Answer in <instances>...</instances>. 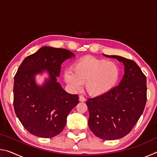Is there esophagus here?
<instances>
[{
	"label": "esophagus",
	"instance_id": "34e87169",
	"mask_svg": "<svg viewBox=\"0 0 157 157\" xmlns=\"http://www.w3.org/2000/svg\"><path fill=\"white\" fill-rule=\"evenodd\" d=\"M79 100L80 101V102H85V101H86V99H85V98L84 96H82V95H79Z\"/></svg>",
	"mask_w": 157,
	"mask_h": 157
}]
</instances>
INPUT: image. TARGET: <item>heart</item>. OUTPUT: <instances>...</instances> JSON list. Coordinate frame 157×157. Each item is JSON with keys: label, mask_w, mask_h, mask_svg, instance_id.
Segmentation results:
<instances>
[{"label": "heart", "mask_w": 157, "mask_h": 157, "mask_svg": "<svg viewBox=\"0 0 157 157\" xmlns=\"http://www.w3.org/2000/svg\"><path fill=\"white\" fill-rule=\"evenodd\" d=\"M120 75V67L115 62L85 57L74 63L72 71H66L63 78L73 90H79L85 83L88 94L96 97L113 89Z\"/></svg>", "instance_id": "1"}]
</instances>
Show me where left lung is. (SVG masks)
I'll return each instance as SVG.
<instances>
[{
	"instance_id": "1",
	"label": "left lung",
	"mask_w": 157,
	"mask_h": 157,
	"mask_svg": "<svg viewBox=\"0 0 157 157\" xmlns=\"http://www.w3.org/2000/svg\"><path fill=\"white\" fill-rule=\"evenodd\" d=\"M104 55L123 62L124 74L118 86L110 91L86 101L88 124L100 139L116 140L128 134L143 112L147 100L146 77L133 60Z\"/></svg>"
}]
</instances>
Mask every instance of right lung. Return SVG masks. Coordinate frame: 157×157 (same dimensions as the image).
Masks as SVG:
<instances>
[{"mask_svg":"<svg viewBox=\"0 0 157 157\" xmlns=\"http://www.w3.org/2000/svg\"><path fill=\"white\" fill-rule=\"evenodd\" d=\"M75 57L64 48L44 46L25 57L16 73L14 107L23 127L34 136L52 138L62 132L71 111L78 104V95L68 94L57 81L61 65ZM46 72L49 78L37 85L36 75Z\"/></svg>","mask_w":157,"mask_h":157,"instance_id":"1","label":"right lung"}]
</instances>
